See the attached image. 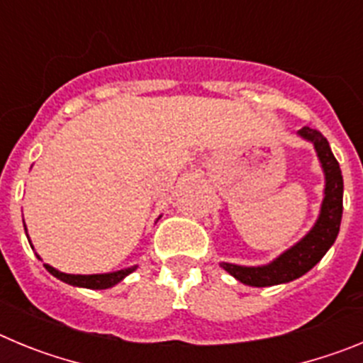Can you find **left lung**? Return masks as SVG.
<instances>
[{
  "label": "left lung",
  "mask_w": 363,
  "mask_h": 363,
  "mask_svg": "<svg viewBox=\"0 0 363 363\" xmlns=\"http://www.w3.org/2000/svg\"><path fill=\"white\" fill-rule=\"evenodd\" d=\"M300 136L314 143V149L318 152L323 172H325V198L322 203V213L316 225L306 238L296 243L293 249L284 252L272 264L265 267H240V265L221 264V267L245 285L269 287V285L296 280L318 264L338 236L342 211H344V178H342L340 165L329 147V142L320 130L303 127L300 130Z\"/></svg>",
  "instance_id": "8db88e82"
}]
</instances>
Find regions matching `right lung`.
<instances>
[{"mask_svg":"<svg viewBox=\"0 0 363 363\" xmlns=\"http://www.w3.org/2000/svg\"><path fill=\"white\" fill-rule=\"evenodd\" d=\"M27 230V229H25ZM45 269L52 274V277L60 278L62 281L70 285H76V287H86V289H108L112 285H116L118 281L123 280L127 274L134 271L136 267H130V269H125V271H118V272H108V274H67V272L62 271H56L54 267L50 265L43 264Z\"/></svg>","mask_w":363,"mask_h":363,"instance_id":"add662e5","label":"right lung"}]
</instances>
